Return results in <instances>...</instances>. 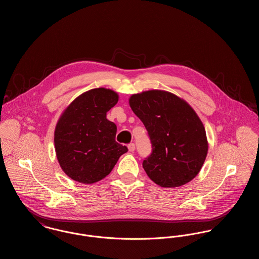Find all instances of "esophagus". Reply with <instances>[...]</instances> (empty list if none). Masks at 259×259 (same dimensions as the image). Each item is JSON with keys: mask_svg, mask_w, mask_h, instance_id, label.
<instances>
[{"mask_svg": "<svg viewBox=\"0 0 259 259\" xmlns=\"http://www.w3.org/2000/svg\"><path fill=\"white\" fill-rule=\"evenodd\" d=\"M135 144H133V143H131V144H129L128 145V149H129V151H131V152H133L134 150H135Z\"/></svg>", "mask_w": 259, "mask_h": 259, "instance_id": "obj_1", "label": "esophagus"}]
</instances>
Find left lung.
Segmentation results:
<instances>
[{"instance_id": "8db88e82", "label": "left lung", "mask_w": 259, "mask_h": 259, "mask_svg": "<svg viewBox=\"0 0 259 259\" xmlns=\"http://www.w3.org/2000/svg\"><path fill=\"white\" fill-rule=\"evenodd\" d=\"M129 105L148 131L152 152L143 162L149 179L162 187H178L197 176L208 153L205 127L197 113L171 92L133 94Z\"/></svg>"}]
</instances>
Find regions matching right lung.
Listing matches in <instances>:
<instances>
[{"label": "right lung", "instance_id": "add662e5", "mask_svg": "<svg viewBox=\"0 0 259 259\" xmlns=\"http://www.w3.org/2000/svg\"><path fill=\"white\" fill-rule=\"evenodd\" d=\"M118 102L111 89L95 88L82 93L66 108L54 131L57 160L64 172L81 184L106 178L128 151L115 141L116 125L107 112Z\"/></svg>", "mask_w": 259, "mask_h": 259}]
</instances>
